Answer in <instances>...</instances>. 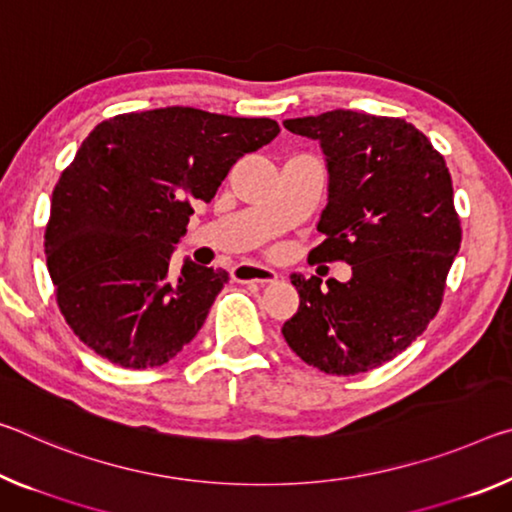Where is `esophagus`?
<instances>
[{"label":"esophagus","instance_id":"esophagus-1","mask_svg":"<svg viewBox=\"0 0 512 512\" xmlns=\"http://www.w3.org/2000/svg\"><path fill=\"white\" fill-rule=\"evenodd\" d=\"M232 278L237 282H257V285H269L278 280V273L269 266L259 264H239L232 269Z\"/></svg>","mask_w":512,"mask_h":512}]
</instances>
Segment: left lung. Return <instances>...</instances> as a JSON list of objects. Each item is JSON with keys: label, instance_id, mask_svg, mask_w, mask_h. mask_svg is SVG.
Segmentation results:
<instances>
[{"label": "left lung", "instance_id": "obj_1", "mask_svg": "<svg viewBox=\"0 0 512 512\" xmlns=\"http://www.w3.org/2000/svg\"><path fill=\"white\" fill-rule=\"evenodd\" d=\"M321 143L328 205L310 250L319 262L351 264L337 282L291 275L298 312L282 326L300 360L332 376H355L396 358L442 305L460 250V218L444 157L403 118L351 109L285 120Z\"/></svg>", "mask_w": 512, "mask_h": 512}]
</instances>
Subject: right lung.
Segmentation results:
<instances>
[{
  "instance_id": "1",
  "label": "right lung",
  "mask_w": 512,
  "mask_h": 512,
  "mask_svg": "<svg viewBox=\"0 0 512 512\" xmlns=\"http://www.w3.org/2000/svg\"><path fill=\"white\" fill-rule=\"evenodd\" d=\"M271 118L191 107L120 113L97 125L63 170L45 227L59 310L97 355L152 369L198 335L223 269H170L193 202H209L243 154L271 143Z\"/></svg>"
}]
</instances>
